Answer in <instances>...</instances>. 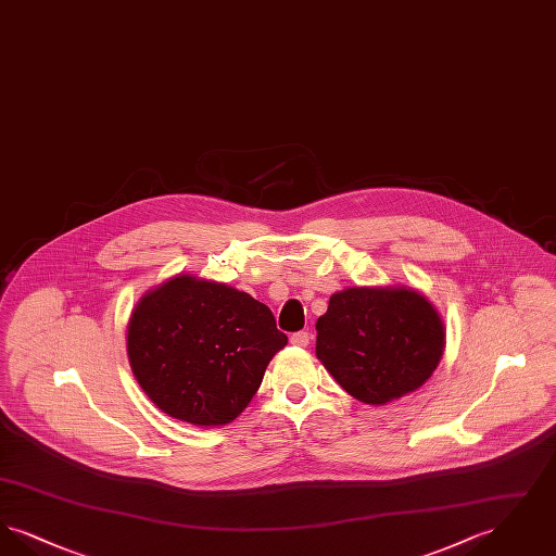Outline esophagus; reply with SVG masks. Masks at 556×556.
<instances>
[{
  "instance_id": "esophagus-1",
  "label": "esophagus",
  "mask_w": 556,
  "mask_h": 556,
  "mask_svg": "<svg viewBox=\"0 0 556 556\" xmlns=\"http://www.w3.org/2000/svg\"><path fill=\"white\" fill-rule=\"evenodd\" d=\"M290 342L293 345H308V342H311V333L308 331H298V333H293L290 338Z\"/></svg>"
}]
</instances>
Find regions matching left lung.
I'll return each instance as SVG.
<instances>
[{"label": "left lung", "instance_id": "left-lung-1", "mask_svg": "<svg viewBox=\"0 0 556 556\" xmlns=\"http://www.w3.org/2000/svg\"><path fill=\"white\" fill-rule=\"evenodd\" d=\"M444 323L419 291L348 288L317 320V358L350 396L386 404L419 390L440 365Z\"/></svg>", "mask_w": 556, "mask_h": 556}]
</instances>
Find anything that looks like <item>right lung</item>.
Instances as JSON below:
<instances>
[{
    "label": "right lung",
    "mask_w": 556,
    "mask_h": 556,
    "mask_svg": "<svg viewBox=\"0 0 556 556\" xmlns=\"http://www.w3.org/2000/svg\"><path fill=\"white\" fill-rule=\"evenodd\" d=\"M288 344L270 308L225 283L177 275L132 308L127 354L141 390L173 419L231 424Z\"/></svg>",
    "instance_id": "1"
}]
</instances>
